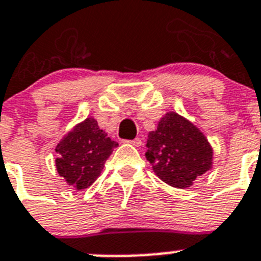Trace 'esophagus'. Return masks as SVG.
Listing matches in <instances>:
<instances>
[{
  "instance_id": "esophagus-1",
  "label": "esophagus",
  "mask_w": 261,
  "mask_h": 261,
  "mask_svg": "<svg viewBox=\"0 0 261 261\" xmlns=\"http://www.w3.org/2000/svg\"><path fill=\"white\" fill-rule=\"evenodd\" d=\"M127 143H130V145L135 146V147H139V146H142V139L141 138H135V139H133V141H126Z\"/></svg>"
}]
</instances>
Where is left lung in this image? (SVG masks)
I'll list each match as a JSON object with an SVG mask.
<instances>
[{
	"label": "left lung",
	"mask_w": 261,
	"mask_h": 261,
	"mask_svg": "<svg viewBox=\"0 0 261 261\" xmlns=\"http://www.w3.org/2000/svg\"><path fill=\"white\" fill-rule=\"evenodd\" d=\"M146 160L167 185L185 189L212 167L213 150L205 135L177 112H167L149 133Z\"/></svg>",
	"instance_id": "1"
}]
</instances>
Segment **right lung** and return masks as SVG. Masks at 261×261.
I'll use <instances>...</instances> for the list:
<instances>
[{
    "mask_svg": "<svg viewBox=\"0 0 261 261\" xmlns=\"http://www.w3.org/2000/svg\"><path fill=\"white\" fill-rule=\"evenodd\" d=\"M118 142L100 130L94 118L75 126L56 146V169L76 190L87 189L100 175Z\"/></svg>",
    "mask_w": 261,
    "mask_h": 261,
    "instance_id": "right-lung-1",
    "label": "right lung"
}]
</instances>
